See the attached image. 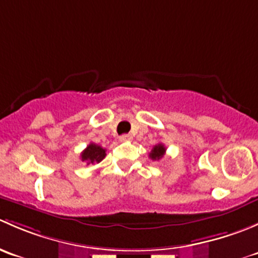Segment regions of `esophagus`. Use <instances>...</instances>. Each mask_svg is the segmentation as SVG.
<instances>
[{
	"instance_id": "esophagus-1",
	"label": "esophagus",
	"mask_w": 258,
	"mask_h": 258,
	"mask_svg": "<svg viewBox=\"0 0 258 258\" xmlns=\"http://www.w3.org/2000/svg\"><path fill=\"white\" fill-rule=\"evenodd\" d=\"M119 140H121L122 142L131 141V140H132V136H131V135H122V136L119 137Z\"/></svg>"
}]
</instances>
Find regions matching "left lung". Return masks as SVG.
Segmentation results:
<instances>
[{
	"instance_id": "obj_1",
	"label": "left lung",
	"mask_w": 258,
	"mask_h": 258,
	"mask_svg": "<svg viewBox=\"0 0 258 258\" xmlns=\"http://www.w3.org/2000/svg\"><path fill=\"white\" fill-rule=\"evenodd\" d=\"M165 152H166L165 145L157 144L156 146H153L152 151L150 152V158L153 161H156V160L158 161V160H161L163 156H165Z\"/></svg>"
}]
</instances>
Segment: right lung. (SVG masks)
Masks as SVG:
<instances>
[{
	"label": "right lung",
	"instance_id": "right-lung-1",
	"mask_svg": "<svg viewBox=\"0 0 258 258\" xmlns=\"http://www.w3.org/2000/svg\"><path fill=\"white\" fill-rule=\"evenodd\" d=\"M106 157V150L96 144H90L81 153V160L87 165L100 163Z\"/></svg>",
	"mask_w": 258,
	"mask_h": 258
}]
</instances>
